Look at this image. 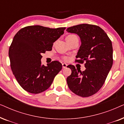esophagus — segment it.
I'll list each match as a JSON object with an SVG mask.
<instances>
[{"instance_id": "esophagus-1", "label": "esophagus", "mask_w": 124, "mask_h": 124, "mask_svg": "<svg viewBox=\"0 0 124 124\" xmlns=\"http://www.w3.org/2000/svg\"><path fill=\"white\" fill-rule=\"evenodd\" d=\"M67 64L66 63H62V68H66L67 67Z\"/></svg>"}]
</instances>
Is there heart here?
I'll return each instance as SVG.
<instances>
[{"instance_id":"1","label":"heart","mask_w":124,"mask_h":124,"mask_svg":"<svg viewBox=\"0 0 124 124\" xmlns=\"http://www.w3.org/2000/svg\"><path fill=\"white\" fill-rule=\"evenodd\" d=\"M74 36H76V35H68V36L67 37H74ZM63 59H64V60H67V59H68L67 57H64Z\"/></svg>"}]
</instances>
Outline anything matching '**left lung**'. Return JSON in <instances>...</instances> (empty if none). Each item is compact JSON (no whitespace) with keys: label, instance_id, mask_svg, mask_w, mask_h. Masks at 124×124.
<instances>
[{"label":"left lung","instance_id":"left-lung-1","mask_svg":"<svg viewBox=\"0 0 124 124\" xmlns=\"http://www.w3.org/2000/svg\"><path fill=\"white\" fill-rule=\"evenodd\" d=\"M67 31L79 37L81 45L78 51L76 62H85L86 69L81 72L74 65L69 68L72 73L67 77L69 89L77 95L88 97L101 89L113 64L112 42L99 26L83 23L69 27Z\"/></svg>","mask_w":124,"mask_h":124}]
</instances>
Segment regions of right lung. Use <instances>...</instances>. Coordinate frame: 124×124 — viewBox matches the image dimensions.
I'll use <instances>...</instances> for the list:
<instances>
[{"label":"right lung","instance_id":"add662e5","mask_svg":"<svg viewBox=\"0 0 124 124\" xmlns=\"http://www.w3.org/2000/svg\"><path fill=\"white\" fill-rule=\"evenodd\" d=\"M65 28L52 29L40 25L25 27L15 35L9 49L13 74L20 85L32 94H39L51 85L62 64L53 61L42 65L41 54L52 50L53 43Z\"/></svg>","mask_w":124,"mask_h":124}]
</instances>
